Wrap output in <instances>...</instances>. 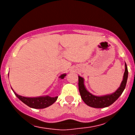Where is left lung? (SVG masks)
Here are the masks:
<instances>
[{"mask_svg": "<svg viewBox=\"0 0 135 135\" xmlns=\"http://www.w3.org/2000/svg\"><path fill=\"white\" fill-rule=\"evenodd\" d=\"M128 78V70L126 63H125V73L123 74V80L118 89L114 93L108 95L96 96L89 93L85 88L84 85V79L81 76H78V88L80 95L87 105L93 108H100L109 107L114 103L122 95L126 88L127 81Z\"/></svg>", "mask_w": 135, "mask_h": 135, "instance_id": "1", "label": "left lung"}]
</instances>
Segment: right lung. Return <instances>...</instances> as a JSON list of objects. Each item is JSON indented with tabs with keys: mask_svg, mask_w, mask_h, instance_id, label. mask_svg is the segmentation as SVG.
<instances>
[{
	"mask_svg": "<svg viewBox=\"0 0 135 135\" xmlns=\"http://www.w3.org/2000/svg\"><path fill=\"white\" fill-rule=\"evenodd\" d=\"M66 75V74H62L59 76V78L61 79H63ZM12 89L13 90L12 88ZM13 91L15 93V95H16V97L20 100H21L23 103H25L26 105L31 107V108H36V109H42V108H45L50 107L56 101L58 98V97H51L48 96V95L36 97H26L17 95L13 90Z\"/></svg>",
	"mask_w": 135,
	"mask_h": 135,
	"instance_id": "right-lung-1",
	"label": "right lung"
}]
</instances>
